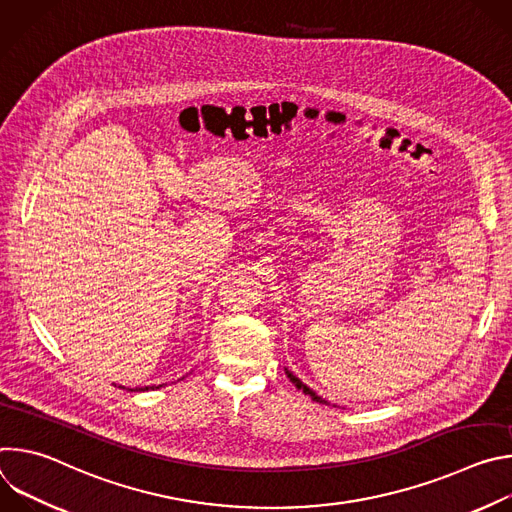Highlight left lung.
Returning <instances> with one entry per match:
<instances>
[{"label": "left lung", "instance_id": "1", "mask_svg": "<svg viewBox=\"0 0 512 512\" xmlns=\"http://www.w3.org/2000/svg\"><path fill=\"white\" fill-rule=\"evenodd\" d=\"M285 375L289 377V381H291V383H294V385H296V387H298L300 391H304L306 395H310V397H312V401H318V403H326V405H328V401H324L322 397H318V395H316V393H314V391H312L310 387H306V385H304V383H302V381H300V379H298V377H296L294 373H289V371L285 369Z\"/></svg>", "mask_w": 512, "mask_h": 512}]
</instances>
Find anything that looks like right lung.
<instances>
[{"label": "right lung", "instance_id": "obj_1", "mask_svg": "<svg viewBox=\"0 0 512 512\" xmlns=\"http://www.w3.org/2000/svg\"><path fill=\"white\" fill-rule=\"evenodd\" d=\"M162 385H152V387H135V389H127V391H150V389H160ZM119 389H125V387H119Z\"/></svg>", "mask_w": 512, "mask_h": 512}]
</instances>
